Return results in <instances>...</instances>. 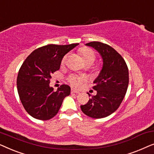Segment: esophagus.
<instances>
[{
    "label": "esophagus",
    "mask_w": 154,
    "mask_h": 154,
    "mask_svg": "<svg viewBox=\"0 0 154 154\" xmlns=\"http://www.w3.org/2000/svg\"><path fill=\"white\" fill-rule=\"evenodd\" d=\"M71 93L79 94V91H77V90H73V89H72V90H71Z\"/></svg>",
    "instance_id": "34e87169"
}]
</instances>
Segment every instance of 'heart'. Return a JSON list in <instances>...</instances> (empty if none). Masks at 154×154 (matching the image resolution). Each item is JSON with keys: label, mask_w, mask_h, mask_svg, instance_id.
I'll return each instance as SVG.
<instances>
[{"label": "heart", "mask_w": 154, "mask_h": 154, "mask_svg": "<svg viewBox=\"0 0 154 154\" xmlns=\"http://www.w3.org/2000/svg\"><path fill=\"white\" fill-rule=\"evenodd\" d=\"M79 53L81 54L82 59L86 64H92L96 60V56L93 50L88 47H83L79 50ZM67 56L65 55L62 59V62H66ZM84 81V79L81 76H77L75 75H71L68 77V81L73 88H79L81 85L82 82Z\"/></svg>", "instance_id": "obj_1"}]
</instances>
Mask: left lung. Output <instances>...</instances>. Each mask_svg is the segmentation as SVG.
<instances>
[{"instance_id":"8db88e82","label":"left lung","mask_w":154,"mask_h":154,"mask_svg":"<svg viewBox=\"0 0 154 154\" xmlns=\"http://www.w3.org/2000/svg\"><path fill=\"white\" fill-rule=\"evenodd\" d=\"M86 45L100 52L103 67L92 87L97 94L92 96L87 104L81 105V109L88 116L102 119L111 115L121 105L127 92L129 72L123 57L110 45L98 41L90 42Z\"/></svg>"}]
</instances>
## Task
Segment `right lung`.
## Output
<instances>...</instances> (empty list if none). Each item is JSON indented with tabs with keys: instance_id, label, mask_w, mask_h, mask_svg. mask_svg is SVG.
Instances as JSON below:
<instances>
[{
	"instance_id": "obj_1",
	"label": "right lung",
	"mask_w": 154,
	"mask_h": 154,
	"mask_svg": "<svg viewBox=\"0 0 154 154\" xmlns=\"http://www.w3.org/2000/svg\"><path fill=\"white\" fill-rule=\"evenodd\" d=\"M78 45L43 46L23 62L17 79V91L25 110L34 119H51L58 113L64 99L70 94L69 85L64 84L54 91L49 84L52 73L60 69L63 57Z\"/></svg>"
}]
</instances>
